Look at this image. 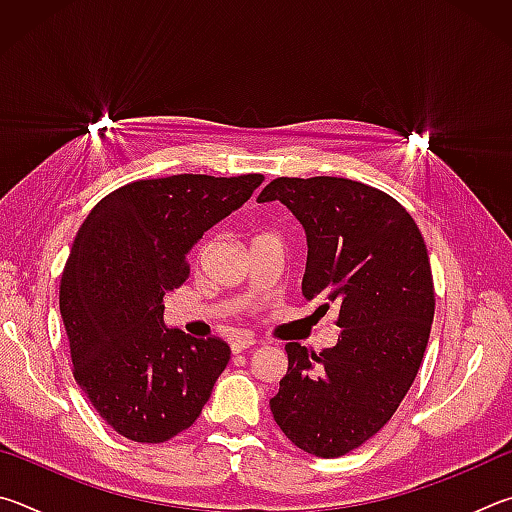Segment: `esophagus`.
Returning <instances> with one entry per match:
<instances>
[{"label":"esophagus","mask_w":512,"mask_h":512,"mask_svg":"<svg viewBox=\"0 0 512 512\" xmlns=\"http://www.w3.org/2000/svg\"><path fill=\"white\" fill-rule=\"evenodd\" d=\"M253 345H255L253 336H237V339L230 341V350L235 352V354H239V352H244L248 348H253Z\"/></svg>","instance_id":"obj_1"}]
</instances>
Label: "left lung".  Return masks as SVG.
<instances>
[{
  "mask_svg": "<svg viewBox=\"0 0 512 512\" xmlns=\"http://www.w3.org/2000/svg\"><path fill=\"white\" fill-rule=\"evenodd\" d=\"M271 201L305 228L302 296L339 307L341 327L320 354L287 343L271 411L302 452L336 458L393 418L418 375L436 307L427 246L395 198L357 180L275 178L257 198Z\"/></svg>",
  "mask_w": 512,
  "mask_h": 512,
  "instance_id": "8db88e82",
  "label": "left lung"
}]
</instances>
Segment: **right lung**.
Segmentation results:
<instances>
[{"instance_id": "right-lung-1", "label": "right lung", "mask_w": 512, "mask_h": 512, "mask_svg": "<svg viewBox=\"0 0 512 512\" xmlns=\"http://www.w3.org/2000/svg\"><path fill=\"white\" fill-rule=\"evenodd\" d=\"M264 176L137 180L83 221L60 280L74 379L119 436L164 443L192 427L230 361L228 343L164 325V296L187 255L239 210Z\"/></svg>"}]
</instances>
